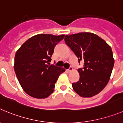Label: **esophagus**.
Masks as SVG:
<instances>
[{
  "label": "esophagus",
  "instance_id": "esophagus-1",
  "mask_svg": "<svg viewBox=\"0 0 123 123\" xmlns=\"http://www.w3.org/2000/svg\"><path fill=\"white\" fill-rule=\"evenodd\" d=\"M72 70H73V67H70L69 68V69H67V71H68V72H71V71H72Z\"/></svg>",
  "mask_w": 123,
  "mask_h": 123
}]
</instances>
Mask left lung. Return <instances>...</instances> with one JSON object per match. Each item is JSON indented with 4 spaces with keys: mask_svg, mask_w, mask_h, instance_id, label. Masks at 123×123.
<instances>
[{
    "mask_svg": "<svg viewBox=\"0 0 123 123\" xmlns=\"http://www.w3.org/2000/svg\"><path fill=\"white\" fill-rule=\"evenodd\" d=\"M65 42L83 67L78 69L79 79L72 84L82 97H91L104 89L109 81L115 61L111 48L102 38L91 32L66 35Z\"/></svg>",
    "mask_w": 123,
    "mask_h": 123,
    "instance_id": "1",
    "label": "left lung"
}]
</instances>
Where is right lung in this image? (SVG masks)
I'll return each instance as SVG.
<instances>
[{
  "instance_id": "add662e5",
  "label": "right lung",
  "mask_w": 123,
  "mask_h": 123,
  "mask_svg": "<svg viewBox=\"0 0 123 123\" xmlns=\"http://www.w3.org/2000/svg\"><path fill=\"white\" fill-rule=\"evenodd\" d=\"M64 37L36 35L27 40L16 52L15 74L21 87L30 96L45 98L54 92L55 82L65 69L50 62L55 47Z\"/></svg>"
}]
</instances>
